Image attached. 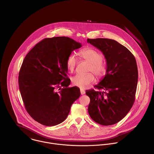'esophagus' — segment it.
I'll list each match as a JSON object with an SVG mask.
<instances>
[{
	"label": "esophagus",
	"mask_w": 154,
	"mask_h": 154,
	"mask_svg": "<svg viewBox=\"0 0 154 154\" xmlns=\"http://www.w3.org/2000/svg\"><path fill=\"white\" fill-rule=\"evenodd\" d=\"M80 93L82 95H83L85 94V91L83 89H80Z\"/></svg>",
	"instance_id": "esophagus-1"
}]
</instances>
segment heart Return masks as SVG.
Listing matches in <instances>:
<instances>
[{"label": "heart", "mask_w": 154, "mask_h": 154, "mask_svg": "<svg viewBox=\"0 0 154 154\" xmlns=\"http://www.w3.org/2000/svg\"><path fill=\"white\" fill-rule=\"evenodd\" d=\"M81 57L89 63L88 71H92L97 77H102L106 72L107 66L106 63L102 60L103 56L98 51L86 48L80 51ZM77 58L73 53L71 54L67 59L66 66L68 70L72 72L76 66ZM95 81V77L92 73L77 74L71 78V82L73 85L78 86L82 89H86Z\"/></svg>", "instance_id": "1"}]
</instances>
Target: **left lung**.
I'll return each instance as SVG.
<instances>
[{"label":"left lung","instance_id":"8db88e82","mask_svg":"<svg viewBox=\"0 0 154 154\" xmlns=\"http://www.w3.org/2000/svg\"><path fill=\"white\" fill-rule=\"evenodd\" d=\"M87 42L103 53L107 65L105 77L95 86L103 91H86L90 98L88 112L101 125H114L134 105L138 82L137 62L131 51L114 40L88 38Z\"/></svg>","mask_w":154,"mask_h":154}]
</instances>
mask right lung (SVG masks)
Masks as SVG:
<instances>
[{"label":"right lung","instance_id":"obj_1","mask_svg":"<svg viewBox=\"0 0 154 154\" xmlns=\"http://www.w3.org/2000/svg\"><path fill=\"white\" fill-rule=\"evenodd\" d=\"M81 43L67 37L46 38L27 54L19 74V86L25 109L38 123L53 126L62 123L80 95L69 88L68 57Z\"/></svg>","mask_w":154,"mask_h":154}]
</instances>
